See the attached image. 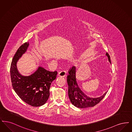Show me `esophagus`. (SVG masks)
<instances>
[{
  "mask_svg": "<svg viewBox=\"0 0 132 132\" xmlns=\"http://www.w3.org/2000/svg\"><path fill=\"white\" fill-rule=\"evenodd\" d=\"M66 72L65 71H61L59 72L58 74V76L59 77H64L66 76Z\"/></svg>",
  "mask_w": 132,
  "mask_h": 132,
  "instance_id": "esophagus-1",
  "label": "esophagus"
}]
</instances>
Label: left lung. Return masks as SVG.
Wrapping results in <instances>:
<instances>
[{
  "label": "left lung",
  "instance_id": "8db88e82",
  "mask_svg": "<svg viewBox=\"0 0 132 132\" xmlns=\"http://www.w3.org/2000/svg\"><path fill=\"white\" fill-rule=\"evenodd\" d=\"M106 55L108 57L109 62L111 63L110 57L107 52L106 53ZM68 73L69 74L67 76V79L68 85V96L71 102L75 106L80 108L94 106L98 103L106 94L107 92L98 97L92 98L88 96L83 93L77 84L76 77L75 67H72L69 70Z\"/></svg>",
  "mask_w": 132,
  "mask_h": 132
}]
</instances>
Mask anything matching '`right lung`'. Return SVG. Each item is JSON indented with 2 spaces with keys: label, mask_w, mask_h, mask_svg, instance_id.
Returning <instances> with one entry per match:
<instances>
[{
  "label": "right lung",
  "mask_w": 132,
  "mask_h": 132,
  "mask_svg": "<svg viewBox=\"0 0 132 132\" xmlns=\"http://www.w3.org/2000/svg\"><path fill=\"white\" fill-rule=\"evenodd\" d=\"M29 46L28 42L22 44L13 57L10 67L11 80L14 90L22 100L32 106H40L48 100L50 85L56 79L57 72H50L39 66L31 75H22L17 63Z\"/></svg>",
  "instance_id": "add662e5"
}]
</instances>
